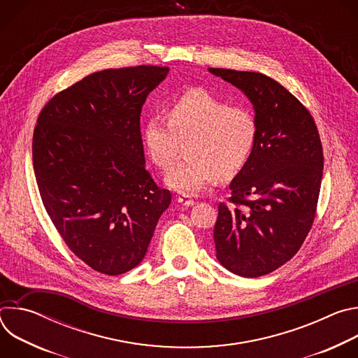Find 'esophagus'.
Here are the masks:
<instances>
[{
    "mask_svg": "<svg viewBox=\"0 0 358 358\" xmlns=\"http://www.w3.org/2000/svg\"><path fill=\"white\" fill-rule=\"evenodd\" d=\"M178 203L181 207H185V208H188V207H192L194 203H195V201L194 199H189V198H185V196H178Z\"/></svg>",
    "mask_w": 358,
    "mask_h": 358,
    "instance_id": "34e87169",
    "label": "esophagus"
}]
</instances>
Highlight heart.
Returning a JSON list of instances; mask_svg holds the SVG:
<instances>
[{"mask_svg": "<svg viewBox=\"0 0 358 358\" xmlns=\"http://www.w3.org/2000/svg\"><path fill=\"white\" fill-rule=\"evenodd\" d=\"M167 119L150 116L141 127V140L150 160L167 169L185 145L184 163L173 166L166 185L195 196L214 177L229 180L249 162L257 145L258 124L253 115L229 106L203 89H191L178 96L167 110Z\"/></svg>", "mask_w": 358, "mask_h": 358, "instance_id": "1", "label": "heart"}]
</instances>
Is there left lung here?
<instances>
[{
	"label": "left lung",
	"instance_id": "obj_1",
	"mask_svg": "<svg viewBox=\"0 0 358 358\" xmlns=\"http://www.w3.org/2000/svg\"><path fill=\"white\" fill-rule=\"evenodd\" d=\"M252 103L257 145L229 184L214 228L217 259L242 278L286 264L308 236L323 177V148L313 117L280 83L258 72L210 68Z\"/></svg>",
	"mask_w": 358,
	"mask_h": 358
}]
</instances>
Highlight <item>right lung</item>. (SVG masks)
<instances>
[{"label": "right lung", "instance_id": "add662e5", "mask_svg": "<svg viewBox=\"0 0 358 358\" xmlns=\"http://www.w3.org/2000/svg\"><path fill=\"white\" fill-rule=\"evenodd\" d=\"M163 66L94 72L42 109L32 160L43 207L69 249L116 276L145 257L171 194L145 170L141 108Z\"/></svg>", "mask_w": 358, "mask_h": 358}]
</instances>
